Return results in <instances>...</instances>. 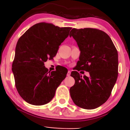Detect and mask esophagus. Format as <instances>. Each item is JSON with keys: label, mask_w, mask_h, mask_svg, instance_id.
Returning <instances> with one entry per match:
<instances>
[{"label": "esophagus", "mask_w": 130, "mask_h": 130, "mask_svg": "<svg viewBox=\"0 0 130 130\" xmlns=\"http://www.w3.org/2000/svg\"><path fill=\"white\" fill-rule=\"evenodd\" d=\"M70 74H71V71H68V73H67V76L68 77H69L70 76Z\"/></svg>", "instance_id": "1"}]
</instances>
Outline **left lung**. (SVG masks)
<instances>
[{"label": "left lung", "mask_w": 130, "mask_h": 130, "mask_svg": "<svg viewBox=\"0 0 130 130\" xmlns=\"http://www.w3.org/2000/svg\"><path fill=\"white\" fill-rule=\"evenodd\" d=\"M80 51L77 71L71 72L75 83L70 89L74 103L86 109H93L106 102L118 76V53L111 38L103 31L93 28L70 31ZM88 71L83 78L77 71Z\"/></svg>", "instance_id": "left-lung-1"}]
</instances>
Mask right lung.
<instances>
[{"label": "right lung", "instance_id": "1", "mask_svg": "<svg viewBox=\"0 0 130 130\" xmlns=\"http://www.w3.org/2000/svg\"><path fill=\"white\" fill-rule=\"evenodd\" d=\"M71 29L40 22L29 28L18 41L12 71L16 89L28 103L37 106L48 103L66 77L65 68L50 72L44 62L56 56Z\"/></svg>", "mask_w": 130, "mask_h": 130}]
</instances>
